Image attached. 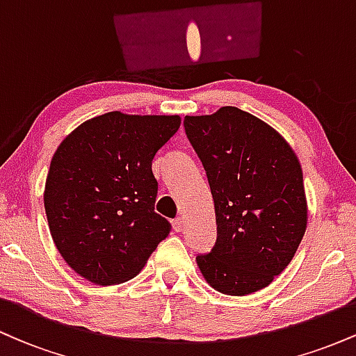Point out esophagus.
<instances>
[{
	"instance_id": "1",
	"label": "esophagus",
	"mask_w": 356,
	"mask_h": 356,
	"mask_svg": "<svg viewBox=\"0 0 356 356\" xmlns=\"http://www.w3.org/2000/svg\"><path fill=\"white\" fill-rule=\"evenodd\" d=\"M172 226H174V229H175V231H177V232H181V231L184 229V219H182V218H177V219H174Z\"/></svg>"
}]
</instances>
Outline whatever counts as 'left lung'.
Segmentation results:
<instances>
[{
  "label": "left lung",
  "mask_w": 356,
  "mask_h": 356,
  "mask_svg": "<svg viewBox=\"0 0 356 356\" xmlns=\"http://www.w3.org/2000/svg\"><path fill=\"white\" fill-rule=\"evenodd\" d=\"M184 127L206 169L218 241L195 257L216 291L246 296L291 263L308 224L303 170L277 130L238 107L186 115Z\"/></svg>",
  "instance_id": "1"
}]
</instances>
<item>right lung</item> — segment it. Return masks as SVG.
<instances>
[{"label":"right lung","instance_id":"1","mask_svg":"<svg viewBox=\"0 0 356 356\" xmlns=\"http://www.w3.org/2000/svg\"><path fill=\"white\" fill-rule=\"evenodd\" d=\"M179 115L108 112L76 127L53 154L43 201L53 243L100 286L132 280L172 226L154 211L152 159Z\"/></svg>","mask_w":356,"mask_h":356}]
</instances>
